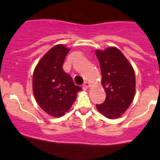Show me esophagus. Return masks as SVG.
I'll list each match as a JSON object with an SVG mask.
<instances>
[{
  "mask_svg": "<svg viewBox=\"0 0 160 160\" xmlns=\"http://www.w3.org/2000/svg\"><path fill=\"white\" fill-rule=\"evenodd\" d=\"M89 86H90L89 82H85L84 84H83V89H84V90H87V89L89 87Z\"/></svg>",
  "mask_w": 160,
  "mask_h": 160,
  "instance_id": "1",
  "label": "esophagus"
}]
</instances>
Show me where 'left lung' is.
Instances as JSON below:
<instances>
[{
  "instance_id": "obj_1",
  "label": "left lung",
  "mask_w": 160,
  "mask_h": 160,
  "mask_svg": "<svg viewBox=\"0 0 160 160\" xmlns=\"http://www.w3.org/2000/svg\"><path fill=\"white\" fill-rule=\"evenodd\" d=\"M102 72V84L106 100L96 105L108 118H119L132 102L135 93V75L132 66L115 47L95 52Z\"/></svg>"
}]
</instances>
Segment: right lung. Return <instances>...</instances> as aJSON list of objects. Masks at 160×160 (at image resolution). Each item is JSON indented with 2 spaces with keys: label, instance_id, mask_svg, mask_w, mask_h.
<instances>
[{
  "label": "right lung",
  "instance_id": "right-lung-1",
  "mask_svg": "<svg viewBox=\"0 0 160 160\" xmlns=\"http://www.w3.org/2000/svg\"><path fill=\"white\" fill-rule=\"evenodd\" d=\"M70 49L57 45L38 63L32 75V90L37 102L45 112L58 118L69 111L82 90L63 70Z\"/></svg>",
  "mask_w": 160,
  "mask_h": 160
}]
</instances>
